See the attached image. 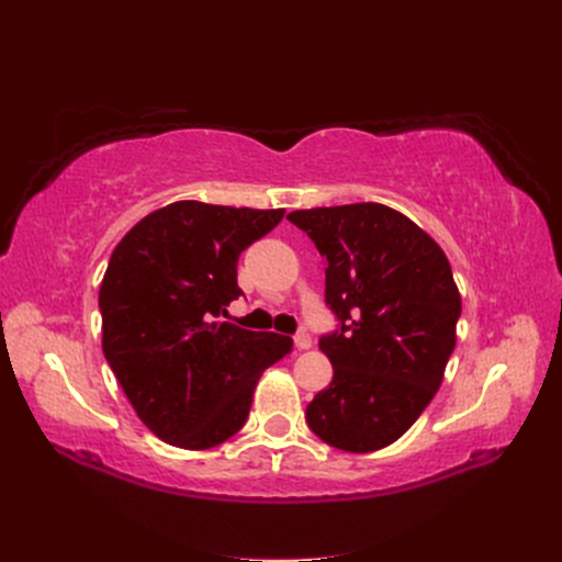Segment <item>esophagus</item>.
<instances>
[{"label":"esophagus","instance_id":"obj_1","mask_svg":"<svg viewBox=\"0 0 562 562\" xmlns=\"http://www.w3.org/2000/svg\"><path fill=\"white\" fill-rule=\"evenodd\" d=\"M293 342H295V347L302 351V349H310L312 347V337H310V333H304V330H300L295 337H293Z\"/></svg>","mask_w":562,"mask_h":562}]
</instances>
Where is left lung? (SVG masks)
Returning a JSON list of instances; mask_svg holds the SVG:
<instances>
[{"instance_id": "left-lung-1", "label": "left lung", "mask_w": 562, "mask_h": 562, "mask_svg": "<svg viewBox=\"0 0 562 562\" xmlns=\"http://www.w3.org/2000/svg\"><path fill=\"white\" fill-rule=\"evenodd\" d=\"M326 260L339 328L318 339L333 382L307 405L333 448L372 452L398 440L431 403L457 342L462 297L446 252L384 203L293 211Z\"/></svg>"}]
</instances>
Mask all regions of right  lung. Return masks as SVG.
I'll return each mask as SVG.
<instances>
[{
	"mask_svg": "<svg viewBox=\"0 0 562 562\" xmlns=\"http://www.w3.org/2000/svg\"><path fill=\"white\" fill-rule=\"evenodd\" d=\"M283 209L176 201L116 244L100 283L103 353L145 427L184 450L239 431L262 372L293 339L220 321L241 293L239 255L274 229Z\"/></svg>",
	"mask_w": 562,
	"mask_h": 562,
	"instance_id": "add662e5",
	"label": "right lung"
}]
</instances>
